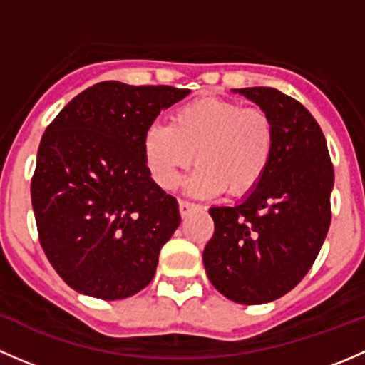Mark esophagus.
I'll use <instances>...</instances> for the list:
<instances>
[{
	"label": "esophagus",
	"instance_id": "esophagus-1",
	"mask_svg": "<svg viewBox=\"0 0 365 365\" xmlns=\"http://www.w3.org/2000/svg\"><path fill=\"white\" fill-rule=\"evenodd\" d=\"M178 206H180V213H182V217H185L187 213H189L190 210H192L196 205L190 203V201H187V200H180Z\"/></svg>",
	"mask_w": 365,
	"mask_h": 365
}]
</instances>
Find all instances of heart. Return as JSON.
I'll list each match as a JSON object with an SVG mask.
<instances>
[{
	"mask_svg": "<svg viewBox=\"0 0 365 365\" xmlns=\"http://www.w3.org/2000/svg\"><path fill=\"white\" fill-rule=\"evenodd\" d=\"M275 150V125L261 108L203 97L183 104L169 125L153 123L143 138L150 175L162 189H175L192 160L197 169L187 180L196 196L224 192L244 196L263 180Z\"/></svg>",
	"mask_w": 365,
	"mask_h": 365,
	"instance_id": "heart-1",
	"label": "heart"
}]
</instances>
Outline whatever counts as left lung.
I'll return each instance as SVG.
<instances>
[{
  "label": "left lung",
  "mask_w": 365,
  "mask_h": 365,
  "mask_svg": "<svg viewBox=\"0 0 365 365\" xmlns=\"http://www.w3.org/2000/svg\"><path fill=\"white\" fill-rule=\"evenodd\" d=\"M275 125L263 180L235 206L210 208L215 231L203 251L210 282L237 304L277 300L305 277L329 233L334 165L312 114L275 88L233 90Z\"/></svg>",
  "instance_id": "1"
}]
</instances>
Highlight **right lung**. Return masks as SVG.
<instances>
[{
	"label": "right lung",
	"mask_w": 365,
	"mask_h": 365,
	"mask_svg": "<svg viewBox=\"0 0 365 365\" xmlns=\"http://www.w3.org/2000/svg\"><path fill=\"white\" fill-rule=\"evenodd\" d=\"M187 95L104 81L73 97L43 132L31 178L36 230L47 259L76 292L121 300L152 282L180 212L150 176L143 138Z\"/></svg>",
	"instance_id": "1"
}]
</instances>
